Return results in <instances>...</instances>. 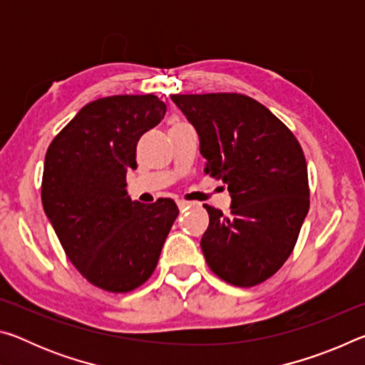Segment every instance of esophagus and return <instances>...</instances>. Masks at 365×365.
<instances>
[{
	"instance_id": "34e87169",
	"label": "esophagus",
	"mask_w": 365,
	"mask_h": 365,
	"mask_svg": "<svg viewBox=\"0 0 365 365\" xmlns=\"http://www.w3.org/2000/svg\"><path fill=\"white\" fill-rule=\"evenodd\" d=\"M177 206H178V209H180V211H183V209L190 207L191 205H190L188 201H185V200H178V201H177Z\"/></svg>"
}]
</instances>
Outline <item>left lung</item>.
<instances>
[{
	"label": "left lung",
	"instance_id": "8db88e82",
	"mask_svg": "<svg viewBox=\"0 0 365 365\" xmlns=\"http://www.w3.org/2000/svg\"><path fill=\"white\" fill-rule=\"evenodd\" d=\"M195 127L205 172L228 185L230 215L205 206L201 250L215 275L255 287L279 270L309 211L307 164L282 120L250 96L172 95Z\"/></svg>",
	"mask_w": 365,
	"mask_h": 365
}]
</instances>
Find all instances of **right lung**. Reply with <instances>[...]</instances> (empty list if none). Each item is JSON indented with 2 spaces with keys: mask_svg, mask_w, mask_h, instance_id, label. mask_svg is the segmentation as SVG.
<instances>
[{
  "mask_svg": "<svg viewBox=\"0 0 365 365\" xmlns=\"http://www.w3.org/2000/svg\"><path fill=\"white\" fill-rule=\"evenodd\" d=\"M165 109L154 95L100 98L85 104L46 151V217L71 262L106 292H132L150 279L178 215L170 197L143 205L125 190L138 140Z\"/></svg>",
  "mask_w": 365,
  "mask_h": 365,
  "instance_id": "right-lung-1",
  "label": "right lung"
}]
</instances>
